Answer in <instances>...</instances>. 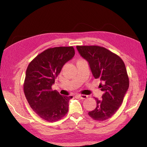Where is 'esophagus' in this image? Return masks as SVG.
Listing matches in <instances>:
<instances>
[{"label": "esophagus", "instance_id": "obj_1", "mask_svg": "<svg viewBox=\"0 0 147 147\" xmlns=\"http://www.w3.org/2000/svg\"><path fill=\"white\" fill-rule=\"evenodd\" d=\"M78 96H79V97L81 99H86V98H88V95H86V94H78Z\"/></svg>", "mask_w": 147, "mask_h": 147}]
</instances>
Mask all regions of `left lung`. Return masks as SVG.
<instances>
[{
	"instance_id": "8db88e82",
	"label": "left lung",
	"mask_w": 147,
	"mask_h": 147,
	"mask_svg": "<svg viewBox=\"0 0 147 147\" xmlns=\"http://www.w3.org/2000/svg\"><path fill=\"white\" fill-rule=\"evenodd\" d=\"M80 55L89 62L94 78H99V88L104 91L102 98L88 115L95 121L111 117L123 103L129 87V78L124 61L116 54L102 47L76 46Z\"/></svg>"
}]
</instances>
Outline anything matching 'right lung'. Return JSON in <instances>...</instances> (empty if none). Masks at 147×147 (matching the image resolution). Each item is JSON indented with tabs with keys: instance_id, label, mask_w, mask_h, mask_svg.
<instances>
[{
	"instance_id": "1",
	"label": "right lung",
	"mask_w": 147,
	"mask_h": 147,
	"mask_svg": "<svg viewBox=\"0 0 147 147\" xmlns=\"http://www.w3.org/2000/svg\"><path fill=\"white\" fill-rule=\"evenodd\" d=\"M74 54L73 47L49 48L38 54L26 69L23 84L26 100L35 113L48 122L58 121L68 112L73 96L61 95L52 86Z\"/></svg>"
}]
</instances>
